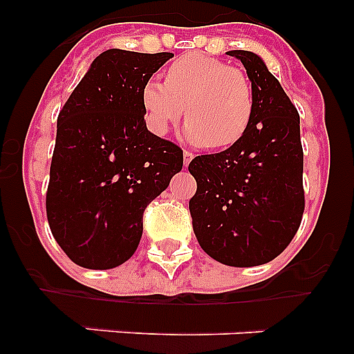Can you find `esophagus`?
Masks as SVG:
<instances>
[{
    "label": "esophagus",
    "instance_id": "obj_1",
    "mask_svg": "<svg viewBox=\"0 0 354 354\" xmlns=\"http://www.w3.org/2000/svg\"><path fill=\"white\" fill-rule=\"evenodd\" d=\"M183 156H184V167H187V165H189L193 159V152H189V150H184Z\"/></svg>",
    "mask_w": 354,
    "mask_h": 354
}]
</instances>
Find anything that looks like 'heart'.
<instances>
[{"label":"heart","instance_id":"heart-1","mask_svg":"<svg viewBox=\"0 0 354 354\" xmlns=\"http://www.w3.org/2000/svg\"><path fill=\"white\" fill-rule=\"evenodd\" d=\"M142 106L147 126L158 136L180 120L186 106L187 138L225 149L248 131L255 93L241 68L204 53H189L168 65L165 83L149 80L143 84Z\"/></svg>","mask_w":354,"mask_h":354}]
</instances>
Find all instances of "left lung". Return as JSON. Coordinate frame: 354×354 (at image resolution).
<instances>
[{
	"label": "left lung",
	"instance_id": "8db88e82",
	"mask_svg": "<svg viewBox=\"0 0 354 354\" xmlns=\"http://www.w3.org/2000/svg\"><path fill=\"white\" fill-rule=\"evenodd\" d=\"M245 65L255 113L245 136L218 154L196 156L189 174L193 230L209 257L250 268L289 246L305 211L299 115L261 56L228 51Z\"/></svg>",
	"mask_w": 354,
	"mask_h": 354
}]
</instances>
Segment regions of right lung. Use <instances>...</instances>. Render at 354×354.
I'll return each instance as SVG.
<instances>
[{
	"mask_svg": "<svg viewBox=\"0 0 354 354\" xmlns=\"http://www.w3.org/2000/svg\"><path fill=\"white\" fill-rule=\"evenodd\" d=\"M171 56L108 49L60 109L46 212L81 268L111 270L133 257L147 205L183 170V149L147 129L142 106L143 84Z\"/></svg>",
	"mask_w": 354,
	"mask_h": 354,
	"instance_id": "add662e5",
	"label": "right lung"
}]
</instances>
